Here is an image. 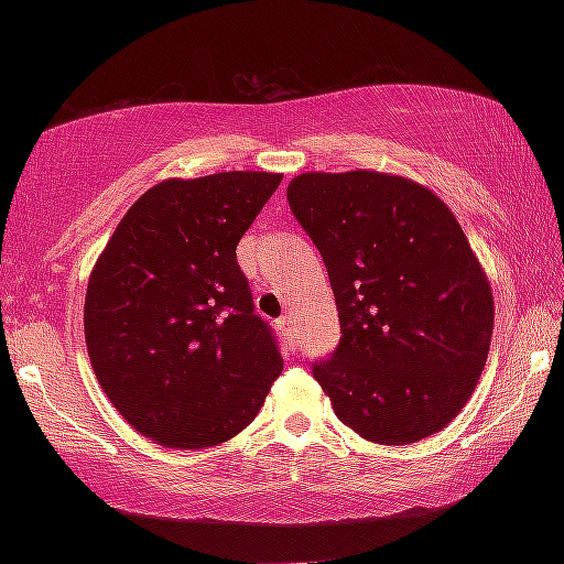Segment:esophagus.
Returning <instances> with one entry per match:
<instances>
[{"instance_id": "1", "label": "esophagus", "mask_w": 564, "mask_h": 564, "mask_svg": "<svg viewBox=\"0 0 564 564\" xmlns=\"http://www.w3.org/2000/svg\"><path fill=\"white\" fill-rule=\"evenodd\" d=\"M279 328L283 330V336L289 338L291 346H295V323H293V318L291 316L279 318Z\"/></svg>"}]
</instances>
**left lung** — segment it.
<instances>
[{
	"label": "left lung",
	"instance_id": "obj_1",
	"mask_svg": "<svg viewBox=\"0 0 564 564\" xmlns=\"http://www.w3.org/2000/svg\"><path fill=\"white\" fill-rule=\"evenodd\" d=\"M291 212L328 269L340 343L313 376L333 413L380 445L441 433L488 360V275L441 196L383 171L291 178Z\"/></svg>",
	"mask_w": 564,
	"mask_h": 564
}]
</instances>
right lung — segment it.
I'll list each match as a JSON object with an SVG mask.
<instances>
[{
    "label": "right lung",
    "mask_w": 564,
    "mask_h": 564,
    "mask_svg": "<svg viewBox=\"0 0 564 564\" xmlns=\"http://www.w3.org/2000/svg\"><path fill=\"white\" fill-rule=\"evenodd\" d=\"M283 174L166 178L137 198L94 263L84 338L133 431L174 451L231 441L259 415L283 358L253 313L236 246Z\"/></svg>",
    "instance_id": "add662e5"
}]
</instances>
